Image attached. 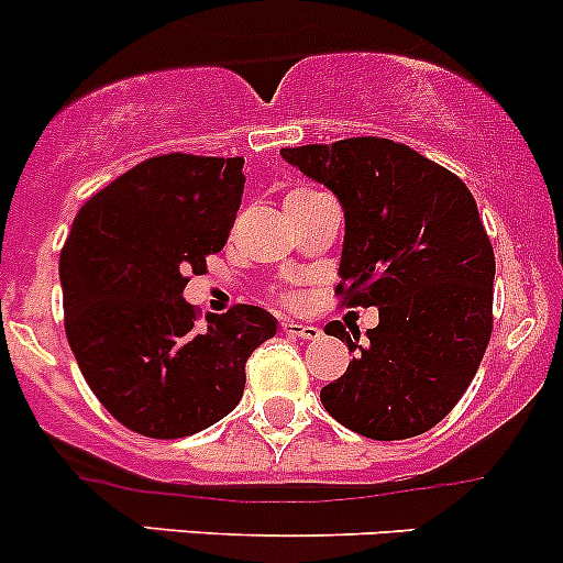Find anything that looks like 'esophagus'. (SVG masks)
Listing matches in <instances>:
<instances>
[{"instance_id": "34e87169", "label": "esophagus", "mask_w": 563, "mask_h": 563, "mask_svg": "<svg viewBox=\"0 0 563 563\" xmlns=\"http://www.w3.org/2000/svg\"><path fill=\"white\" fill-rule=\"evenodd\" d=\"M282 330L287 335H292V339H317V335H320V328H317V324L295 322V320H284Z\"/></svg>"}]
</instances>
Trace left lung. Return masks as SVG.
I'll return each mask as SVG.
<instances>
[{
    "mask_svg": "<svg viewBox=\"0 0 563 563\" xmlns=\"http://www.w3.org/2000/svg\"><path fill=\"white\" fill-rule=\"evenodd\" d=\"M344 208L335 292L376 306L366 330L324 324L352 361L322 387L330 417L376 442L420 437L448 417L477 374L494 328L496 260L461 178L385 137L282 148Z\"/></svg>",
    "mask_w": 563,
    "mask_h": 563,
    "instance_id": "1",
    "label": "left lung"
}]
</instances>
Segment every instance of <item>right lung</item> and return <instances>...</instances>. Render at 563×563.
<instances>
[{"instance_id":"right-lung-1","label":"right lung","mask_w":563,"mask_h":563,"mask_svg":"<svg viewBox=\"0 0 563 563\" xmlns=\"http://www.w3.org/2000/svg\"><path fill=\"white\" fill-rule=\"evenodd\" d=\"M241 156L165 154L84 202L59 257L65 330L91 393L121 426L192 437L239 407L246 361L276 317L235 306L195 328L189 274L222 252L243 195Z\"/></svg>"}]
</instances>
